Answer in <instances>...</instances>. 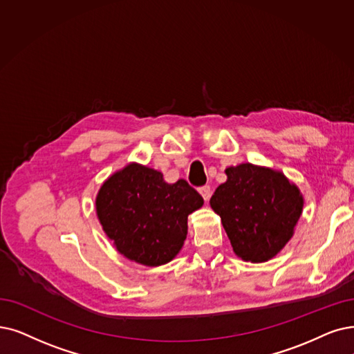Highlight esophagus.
Returning <instances> with one entry per match:
<instances>
[{"instance_id":"34e87169","label":"esophagus","mask_w":354,"mask_h":354,"mask_svg":"<svg viewBox=\"0 0 354 354\" xmlns=\"http://www.w3.org/2000/svg\"><path fill=\"white\" fill-rule=\"evenodd\" d=\"M199 193L202 194V197H203V199H205V202H207V201L210 199L212 190H210V187H209V186H202V187L199 189Z\"/></svg>"}]
</instances>
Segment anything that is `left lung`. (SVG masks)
Masks as SVG:
<instances>
[{"label": "left lung", "mask_w": 354, "mask_h": 354, "mask_svg": "<svg viewBox=\"0 0 354 354\" xmlns=\"http://www.w3.org/2000/svg\"><path fill=\"white\" fill-rule=\"evenodd\" d=\"M226 181L210 197L238 257L273 259L293 236L304 196L283 173L250 162L228 167Z\"/></svg>", "instance_id": "obj_1"}]
</instances>
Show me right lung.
Here are the masks:
<instances>
[{"instance_id":"add662e5","label":"right lung","mask_w":354,"mask_h":354,"mask_svg":"<svg viewBox=\"0 0 354 354\" xmlns=\"http://www.w3.org/2000/svg\"><path fill=\"white\" fill-rule=\"evenodd\" d=\"M202 205L186 180L168 185L157 169L136 162L110 176L95 199L98 221L118 251L149 267L177 256L187 236V216Z\"/></svg>"}]
</instances>
